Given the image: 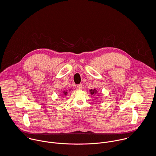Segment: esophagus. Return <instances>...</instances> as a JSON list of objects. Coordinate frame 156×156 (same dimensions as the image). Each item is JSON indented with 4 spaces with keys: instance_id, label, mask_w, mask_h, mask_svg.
Instances as JSON below:
<instances>
[{
    "instance_id": "1",
    "label": "esophagus",
    "mask_w": 156,
    "mask_h": 156,
    "mask_svg": "<svg viewBox=\"0 0 156 156\" xmlns=\"http://www.w3.org/2000/svg\"><path fill=\"white\" fill-rule=\"evenodd\" d=\"M82 86H83V84H78L77 87H78L79 89H81L82 88Z\"/></svg>"
}]
</instances>
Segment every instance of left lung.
I'll return each instance as SVG.
<instances>
[{
    "label": "left lung",
    "mask_w": 156,
    "mask_h": 156,
    "mask_svg": "<svg viewBox=\"0 0 156 156\" xmlns=\"http://www.w3.org/2000/svg\"><path fill=\"white\" fill-rule=\"evenodd\" d=\"M89 90H90V94L92 95L95 96L96 94L97 95L96 96V97H95V99H97L98 98H99V97H100V94H98V91L96 90V89H95H95H90Z\"/></svg>",
    "instance_id": "left-lung-1"
}]
</instances>
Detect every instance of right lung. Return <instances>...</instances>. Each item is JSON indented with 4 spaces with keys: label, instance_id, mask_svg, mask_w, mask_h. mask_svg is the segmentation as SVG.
Segmentation results:
<instances>
[{
    "label": "right lung",
    "instance_id": "obj_1",
    "mask_svg": "<svg viewBox=\"0 0 156 156\" xmlns=\"http://www.w3.org/2000/svg\"><path fill=\"white\" fill-rule=\"evenodd\" d=\"M63 95H64L65 96H67V94H68V92H67V90H64L63 91V93H62Z\"/></svg>",
    "mask_w": 156,
    "mask_h": 156
}]
</instances>
